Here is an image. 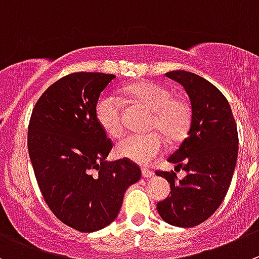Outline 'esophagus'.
<instances>
[{"mask_svg":"<svg viewBox=\"0 0 259 259\" xmlns=\"http://www.w3.org/2000/svg\"><path fill=\"white\" fill-rule=\"evenodd\" d=\"M152 176H154V170L149 168H142V177L144 178H151Z\"/></svg>","mask_w":259,"mask_h":259,"instance_id":"obj_1","label":"esophagus"}]
</instances>
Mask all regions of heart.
I'll use <instances>...</instances> for the list:
<instances>
[{"label": "heart", "instance_id": "b5f03b06", "mask_svg": "<svg viewBox=\"0 0 259 259\" xmlns=\"http://www.w3.org/2000/svg\"><path fill=\"white\" fill-rule=\"evenodd\" d=\"M127 94L136 102L154 112L151 128H156L170 141L181 140L188 131L192 119V108L187 99L173 97L169 88L151 81H142L128 86ZM95 118L103 131L112 139H119L124 132L122 103L114 94H103L94 108ZM162 137L152 134H132L117 147L119 156L147 165L164 150Z\"/></svg>", "mask_w": 259, "mask_h": 259}]
</instances>
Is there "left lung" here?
<instances>
[{"label":"left lung","instance_id":"1","mask_svg":"<svg viewBox=\"0 0 259 259\" xmlns=\"http://www.w3.org/2000/svg\"><path fill=\"white\" fill-rule=\"evenodd\" d=\"M165 76L187 91L192 119L188 136L168 159L188 174L178 181L174 171L156 170L171 188L157 203V212L170 225L192 228L207 220L228 193L238 156V130L229 102L210 81L187 71Z\"/></svg>","mask_w":259,"mask_h":259}]
</instances>
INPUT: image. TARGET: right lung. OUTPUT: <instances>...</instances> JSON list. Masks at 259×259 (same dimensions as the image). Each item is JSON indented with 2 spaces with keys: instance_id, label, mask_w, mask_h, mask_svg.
Returning a JSON list of instances; mask_svg holds the SVG:
<instances>
[{
  "instance_id": "right-lung-1",
  "label": "right lung",
  "mask_w": 259,
  "mask_h": 259,
  "mask_svg": "<svg viewBox=\"0 0 259 259\" xmlns=\"http://www.w3.org/2000/svg\"><path fill=\"white\" fill-rule=\"evenodd\" d=\"M113 78L100 72L63 76L41 94L29 120V156L41 196L58 220L82 233L109 225L125 189L141 178L132 160H105L113 142L94 108Z\"/></svg>"
}]
</instances>
